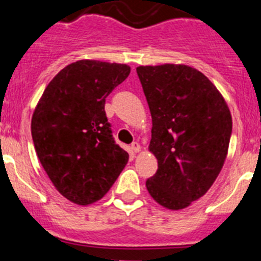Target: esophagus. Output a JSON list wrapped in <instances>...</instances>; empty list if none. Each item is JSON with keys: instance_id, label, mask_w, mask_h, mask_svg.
Listing matches in <instances>:
<instances>
[{"instance_id": "34e87169", "label": "esophagus", "mask_w": 261, "mask_h": 261, "mask_svg": "<svg viewBox=\"0 0 261 261\" xmlns=\"http://www.w3.org/2000/svg\"><path fill=\"white\" fill-rule=\"evenodd\" d=\"M130 149H132L135 153H138V151H141V146H140V144H138L137 141H135L132 144V146H130Z\"/></svg>"}]
</instances>
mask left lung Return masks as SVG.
I'll use <instances>...</instances> for the list:
<instances>
[{
	"instance_id": "left-lung-1",
	"label": "left lung",
	"mask_w": 261,
	"mask_h": 261,
	"mask_svg": "<svg viewBox=\"0 0 261 261\" xmlns=\"http://www.w3.org/2000/svg\"><path fill=\"white\" fill-rule=\"evenodd\" d=\"M153 128L149 150L158 161L146 180L150 196L171 211L208 192L225 163L232 120L225 99L197 69L138 66Z\"/></svg>"
}]
</instances>
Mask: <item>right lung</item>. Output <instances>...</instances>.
I'll return each mask as SVG.
<instances>
[{"label": "right lung", "instance_id": "1", "mask_svg": "<svg viewBox=\"0 0 261 261\" xmlns=\"http://www.w3.org/2000/svg\"><path fill=\"white\" fill-rule=\"evenodd\" d=\"M130 73L125 64L80 60L45 87L31 120L41 166L64 197L98 201L123 171L129 154L115 142L106 98Z\"/></svg>", "mask_w": 261, "mask_h": 261}]
</instances>
